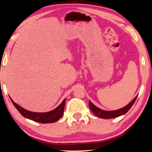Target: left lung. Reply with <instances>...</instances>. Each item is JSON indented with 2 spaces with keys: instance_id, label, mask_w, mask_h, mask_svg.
<instances>
[{
  "instance_id": "obj_1",
  "label": "left lung",
  "mask_w": 152,
  "mask_h": 152,
  "mask_svg": "<svg viewBox=\"0 0 152 152\" xmlns=\"http://www.w3.org/2000/svg\"><path fill=\"white\" fill-rule=\"evenodd\" d=\"M137 96L129 103V104H128L127 106H125L124 108L117 110H112V111L103 110H101L98 107H96V106H95L94 104H93L90 101L89 102V108L93 114L100 118H102V119L115 118L124 114H125L129 110L130 108L132 107V106L133 105L135 101H136Z\"/></svg>"
}]
</instances>
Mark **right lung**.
I'll return each mask as SVG.
<instances>
[{
  "label": "right lung",
  "instance_id": "add662e5",
  "mask_svg": "<svg viewBox=\"0 0 152 152\" xmlns=\"http://www.w3.org/2000/svg\"><path fill=\"white\" fill-rule=\"evenodd\" d=\"M11 101L13 104L15 106V107L17 108L19 112L23 117L29 119L34 121L41 123V124H50V123H54L59 120L63 115L64 108V105H65V99H64L63 101L61 102V104L59 106H57L56 109L53 110L48 112L38 113L28 111L16 104L12 99Z\"/></svg>",
  "mask_w": 152,
  "mask_h": 152
}]
</instances>
